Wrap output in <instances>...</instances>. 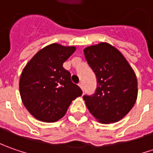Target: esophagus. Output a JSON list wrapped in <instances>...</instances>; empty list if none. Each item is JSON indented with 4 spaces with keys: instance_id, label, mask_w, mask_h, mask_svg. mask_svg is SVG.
I'll return each instance as SVG.
<instances>
[{
    "instance_id": "1",
    "label": "esophagus",
    "mask_w": 153,
    "mask_h": 153,
    "mask_svg": "<svg viewBox=\"0 0 153 153\" xmlns=\"http://www.w3.org/2000/svg\"><path fill=\"white\" fill-rule=\"evenodd\" d=\"M78 85H79L80 88H82V89L83 90V84H82V82H80V83H79V84H78Z\"/></svg>"
}]
</instances>
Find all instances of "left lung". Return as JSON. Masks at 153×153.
Listing matches in <instances>:
<instances>
[{
  "mask_svg": "<svg viewBox=\"0 0 153 153\" xmlns=\"http://www.w3.org/2000/svg\"><path fill=\"white\" fill-rule=\"evenodd\" d=\"M83 52L97 80L94 94L83 95L88 111L101 123L121 120L137 99L134 71L120 52L106 42L88 47Z\"/></svg>",
  "mask_w": 153,
  "mask_h": 153,
  "instance_id": "left-lung-1",
  "label": "left lung"
}]
</instances>
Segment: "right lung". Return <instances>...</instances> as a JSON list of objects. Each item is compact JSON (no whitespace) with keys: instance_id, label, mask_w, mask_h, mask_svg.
Segmentation results:
<instances>
[{"instance_id":"add662e5","label":"right lung","mask_w":153,"mask_h":153,"mask_svg":"<svg viewBox=\"0 0 153 153\" xmlns=\"http://www.w3.org/2000/svg\"><path fill=\"white\" fill-rule=\"evenodd\" d=\"M75 51V47L48 45L24 68L19 81L20 96L35 118L46 123L59 120L71 101L82 95V89L71 82V73L63 67Z\"/></svg>"}]
</instances>
